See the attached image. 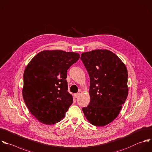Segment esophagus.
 Listing matches in <instances>:
<instances>
[{
    "label": "esophagus",
    "mask_w": 152,
    "mask_h": 152,
    "mask_svg": "<svg viewBox=\"0 0 152 152\" xmlns=\"http://www.w3.org/2000/svg\"><path fill=\"white\" fill-rule=\"evenodd\" d=\"M80 93H76V94H75L74 95H75V97L76 98H78L79 96H80Z\"/></svg>",
    "instance_id": "obj_1"
}]
</instances>
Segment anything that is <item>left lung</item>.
I'll return each instance as SVG.
<instances>
[{
    "label": "left lung",
    "instance_id": "1",
    "mask_svg": "<svg viewBox=\"0 0 152 152\" xmlns=\"http://www.w3.org/2000/svg\"><path fill=\"white\" fill-rule=\"evenodd\" d=\"M90 77V103L82 108L87 120L102 127L118 115L129 94L126 66L108 50L83 53L80 57Z\"/></svg>",
    "mask_w": 152,
    "mask_h": 152
}]
</instances>
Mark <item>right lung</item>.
I'll use <instances>...</instances> for the list:
<instances>
[{
    "label": "right lung",
    "instance_id": "add662e5",
    "mask_svg": "<svg viewBox=\"0 0 152 152\" xmlns=\"http://www.w3.org/2000/svg\"><path fill=\"white\" fill-rule=\"evenodd\" d=\"M79 58L77 53L44 50L25 67L22 96L31 114L41 123H58L72 104L66 79L67 70Z\"/></svg>",
    "mask_w": 152,
    "mask_h": 152
}]
</instances>
